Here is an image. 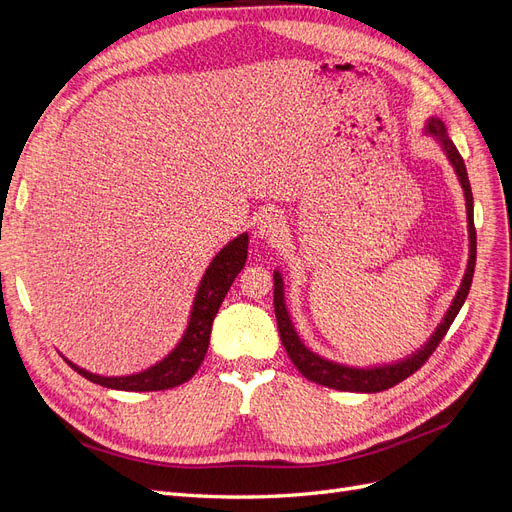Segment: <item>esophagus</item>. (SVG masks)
<instances>
[{"label":"esophagus","instance_id":"1","mask_svg":"<svg viewBox=\"0 0 512 512\" xmlns=\"http://www.w3.org/2000/svg\"><path fill=\"white\" fill-rule=\"evenodd\" d=\"M258 228V235L267 241H277L286 230V222H284V215L277 213V211H265L260 215V220L256 224Z\"/></svg>","mask_w":512,"mask_h":512}]
</instances>
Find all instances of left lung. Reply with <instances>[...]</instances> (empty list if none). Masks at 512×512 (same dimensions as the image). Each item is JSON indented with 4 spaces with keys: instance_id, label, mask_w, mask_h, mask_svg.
<instances>
[{
    "instance_id": "obj_1",
    "label": "left lung",
    "mask_w": 512,
    "mask_h": 512,
    "mask_svg": "<svg viewBox=\"0 0 512 512\" xmlns=\"http://www.w3.org/2000/svg\"><path fill=\"white\" fill-rule=\"evenodd\" d=\"M427 136H431L433 141L440 145V149L444 151L446 160L451 162L455 175L459 179V185L463 190V198H466V213H468V267L466 273H463V280L459 284V290L455 294V299L448 305L446 314L442 318V322L429 335L427 342L416 348L412 354L404 356L399 361H391V363H376V365H346V363H337L327 359L318 352H314L309 348L301 335L294 329V322L290 318L288 305H286V290H284V275L280 269L273 271V282H275V292H273V305H275V318H277V329H280V337L282 344L290 356V361L294 363L301 374L312 380L316 384L329 386V389L335 391H352V393H380L391 389V386L399 384L401 380H406L408 376H412L414 371L421 367L429 354L438 348V344L442 342V337L446 335L448 327H451L455 316L459 314L461 305L466 303L468 292L472 286V277H474V265H476V230H474V198H472V188H470V179H468V170L466 164H463V158L459 156L457 147L453 145L451 138H448L444 121L438 117H429L425 123Z\"/></svg>"
}]
</instances>
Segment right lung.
Masks as SVG:
<instances>
[{
  "label": "right lung",
  "mask_w": 512,
  "mask_h": 512,
  "mask_svg": "<svg viewBox=\"0 0 512 512\" xmlns=\"http://www.w3.org/2000/svg\"><path fill=\"white\" fill-rule=\"evenodd\" d=\"M247 243H250V237H247V232H241L239 237L228 241L222 250L213 256L203 277H200L188 324H185L181 339L158 363L126 376H102L94 374V371L89 369H83L68 359L66 361L79 371L83 378L115 391H164L188 382L196 374V369L203 363L207 354L213 318L218 314V309L232 282H235V277L245 267Z\"/></svg>",
  "instance_id": "obj_1"
}]
</instances>
